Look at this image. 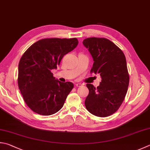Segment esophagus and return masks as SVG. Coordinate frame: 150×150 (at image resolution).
Instances as JSON below:
<instances>
[{
	"label": "esophagus",
	"instance_id": "obj_1",
	"mask_svg": "<svg viewBox=\"0 0 150 150\" xmlns=\"http://www.w3.org/2000/svg\"><path fill=\"white\" fill-rule=\"evenodd\" d=\"M82 85H83V84H81V83H76L75 86H76V87H81V86H82Z\"/></svg>",
	"mask_w": 150,
	"mask_h": 150
}]
</instances>
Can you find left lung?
<instances>
[{"label":"left lung","mask_w":150,"mask_h":150,"mask_svg":"<svg viewBox=\"0 0 150 150\" xmlns=\"http://www.w3.org/2000/svg\"><path fill=\"white\" fill-rule=\"evenodd\" d=\"M94 61L91 72L99 74L100 86L87 83V110L98 117H107L119 109L125 99L129 83L125 56L120 47L105 38H87L83 41Z\"/></svg>","instance_id":"obj_1"}]
</instances>
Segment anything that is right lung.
Listing matches in <instances>:
<instances>
[{"label": "right lung", "mask_w": 150, "mask_h": 150, "mask_svg": "<svg viewBox=\"0 0 150 150\" xmlns=\"http://www.w3.org/2000/svg\"><path fill=\"white\" fill-rule=\"evenodd\" d=\"M78 44L76 38H44L31 45L22 55L18 86L25 103L34 112L50 115L63 106L74 84L55 80L52 70L57 69L64 55Z\"/></svg>", "instance_id": "1"}]
</instances>
